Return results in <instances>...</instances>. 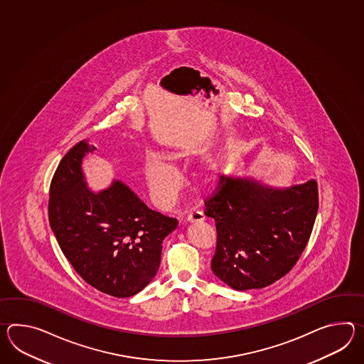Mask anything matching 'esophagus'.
<instances>
[{
	"label": "esophagus",
	"mask_w": 364,
	"mask_h": 364,
	"mask_svg": "<svg viewBox=\"0 0 364 364\" xmlns=\"http://www.w3.org/2000/svg\"><path fill=\"white\" fill-rule=\"evenodd\" d=\"M186 220H188L189 223H196V222H203V220H205V215H203V213H202V211H192V213H189V214H188V217H186Z\"/></svg>",
	"instance_id": "obj_1"
}]
</instances>
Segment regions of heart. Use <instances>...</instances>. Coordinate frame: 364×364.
<instances>
[{
	"label": "heart",
	"mask_w": 364,
	"mask_h": 364,
	"mask_svg": "<svg viewBox=\"0 0 364 364\" xmlns=\"http://www.w3.org/2000/svg\"><path fill=\"white\" fill-rule=\"evenodd\" d=\"M178 156V151L172 150L167 153L168 159H176ZM210 168L215 170L217 166L211 164ZM144 175L154 201L162 208L168 206L178 193V178L176 173L162 158L154 154H149L146 155L144 161Z\"/></svg>",
	"instance_id": "b5f03b06"
}]
</instances>
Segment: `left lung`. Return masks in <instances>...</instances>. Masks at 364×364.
Wrapping results in <instances>:
<instances>
[{
  "instance_id": "obj_1",
  "label": "left lung",
  "mask_w": 364,
  "mask_h": 364,
  "mask_svg": "<svg viewBox=\"0 0 364 364\" xmlns=\"http://www.w3.org/2000/svg\"><path fill=\"white\" fill-rule=\"evenodd\" d=\"M205 208L217 227L213 273L235 290L262 289L287 274L304 251L318 210L317 183L279 189L220 176Z\"/></svg>"
}]
</instances>
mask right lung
I'll list each match as a JSON object with an SVG mask.
<instances>
[{
  "instance_id": "right-lung-1",
  "label": "right lung",
  "mask_w": 364,
  "mask_h": 364,
  "mask_svg": "<svg viewBox=\"0 0 364 364\" xmlns=\"http://www.w3.org/2000/svg\"><path fill=\"white\" fill-rule=\"evenodd\" d=\"M95 150L83 139L61 159L49 188V225L83 281L108 295L129 298L156 274L163 240L178 219L149 209L119 180L92 192L81 166Z\"/></svg>"
}]
</instances>
